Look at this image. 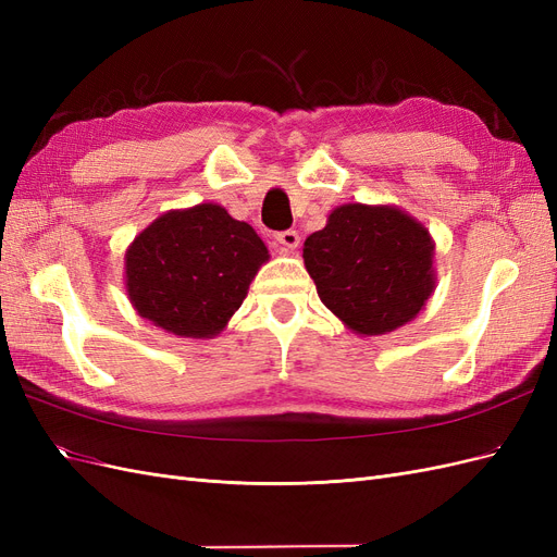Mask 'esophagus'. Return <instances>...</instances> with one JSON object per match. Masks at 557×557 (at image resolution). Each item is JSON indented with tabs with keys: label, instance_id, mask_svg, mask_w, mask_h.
I'll return each instance as SVG.
<instances>
[{
	"label": "esophagus",
	"instance_id": "esophagus-1",
	"mask_svg": "<svg viewBox=\"0 0 557 557\" xmlns=\"http://www.w3.org/2000/svg\"><path fill=\"white\" fill-rule=\"evenodd\" d=\"M276 244L281 246V250H295L299 246V234L295 230H285L276 234Z\"/></svg>",
	"mask_w": 557,
	"mask_h": 557
}]
</instances>
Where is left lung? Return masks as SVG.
<instances>
[{
    "label": "left lung",
    "instance_id": "8db88e82",
    "mask_svg": "<svg viewBox=\"0 0 557 557\" xmlns=\"http://www.w3.org/2000/svg\"><path fill=\"white\" fill-rule=\"evenodd\" d=\"M301 258L320 301L360 336L407 325L436 288L432 234L395 205L336 207Z\"/></svg>",
    "mask_w": 557,
    "mask_h": 557
}]
</instances>
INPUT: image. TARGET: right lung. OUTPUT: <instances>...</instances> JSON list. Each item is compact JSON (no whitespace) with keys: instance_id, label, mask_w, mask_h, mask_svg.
<instances>
[{"instance_id":"obj_1","label":"right lung","mask_w":557,"mask_h":557,"mask_svg":"<svg viewBox=\"0 0 557 557\" xmlns=\"http://www.w3.org/2000/svg\"><path fill=\"white\" fill-rule=\"evenodd\" d=\"M269 260L258 232L213 201L172 209L125 250V293L141 318L183 339H213Z\"/></svg>"}]
</instances>
